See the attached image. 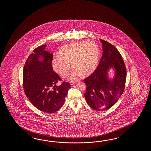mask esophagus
Masks as SVG:
<instances>
[{
    "instance_id": "1",
    "label": "esophagus",
    "mask_w": 151,
    "mask_h": 151,
    "mask_svg": "<svg viewBox=\"0 0 151 151\" xmlns=\"http://www.w3.org/2000/svg\"><path fill=\"white\" fill-rule=\"evenodd\" d=\"M78 82V81H71V82H70V85H73L74 83H77Z\"/></svg>"
}]
</instances>
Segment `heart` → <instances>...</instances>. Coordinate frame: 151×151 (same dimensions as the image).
<instances>
[{
    "label": "heart",
    "mask_w": 151,
    "mask_h": 151,
    "mask_svg": "<svg viewBox=\"0 0 151 151\" xmlns=\"http://www.w3.org/2000/svg\"><path fill=\"white\" fill-rule=\"evenodd\" d=\"M59 55L52 59L54 70L62 78H66L70 73L71 64L74 69L70 78L73 80L82 73L87 75L94 71L99 61V50L93 41L74 42L62 47Z\"/></svg>",
    "instance_id": "heart-1"
}]
</instances>
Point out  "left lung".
<instances>
[{
	"instance_id": "1",
	"label": "left lung",
	"mask_w": 151,
	"mask_h": 151,
	"mask_svg": "<svg viewBox=\"0 0 151 151\" xmlns=\"http://www.w3.org/2000/svg\"><path fill=\"white\" fill-rule=\"evenodd\" d=\"M103 52L98 67L83 80L86 85L84 94L87 104L96 111L107 110L114 105L124 92L126 69L122 56L114 46L100 39ZM114 70L110 78L108 71Z\"/></svg>"
}]
</instances>
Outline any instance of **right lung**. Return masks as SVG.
Instances as JSON below:
<instances>
[{"instance_id": "1", "label": "right lung", "mask_w": 151, "mask_h": 151, "mask_svg": "<svg viewBox=\"0 0 151 151\" xmlns=\"http://www.w3.org/2000/svg\"><path fill=\"white\" fill-rule=\"evenodd\" d=\"M40 46L29 56L23 69V87L25 95L38 110L49 114L58 111L63 106L70 83H56L61 78L53 71V54Z\"/></svg>"}]
</instances>
